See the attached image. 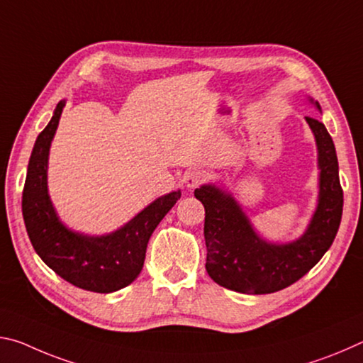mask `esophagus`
I'll use <instances>...</instances> for the list:
<instances>
[{
  "mask_svg": "<svg viewBox=\"0 0 363 363\" xmlns=\"http://www.w3.org/2000/svg\"><path fill=\"white\" fill-rule=\"evenodd\" d=\"M205 179H206V174L200 169H189V171H186V174H184V177H182L184 184H186L189 189L199 187Z\"/></svg>",
  "mask_w": 363,
  "mask_h": 363,
  "instance_id": "obj_1",
  "label": "esophagus"
}]
</instances>
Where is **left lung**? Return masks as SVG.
<instances>
[{"mask_svg": "<svg viewBox=\"0 0 363 363\" xmlns=\"http://www.w3.org/2000/svg\"><path fill=\"white\" fill-rule=\"evenodd\" d=\"M320 110L318 102H314ZM318 150V205L296 242L277 245L257 235L230 194L201 186L195 196L205 206L206 272L218 285L247 294L284 290L309 272L333 243L342 216V189L333 139L322 121L306 116Z\"/></svg>", "mask_w": 363, "mask_h": 363, "instance_id": "1", "label": "left lung"}]
</instances>
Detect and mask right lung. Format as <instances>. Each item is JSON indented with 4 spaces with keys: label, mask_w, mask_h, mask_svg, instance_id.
<instances>
[{
    "label": "right lung",
    "mask_w": 363,
    "mask_h": 363,
    "mask_svg": "<svg viewBox=\"0 0 363 363\" xmlns=\"http://www.w3.org/2000/svg\"><path fill=\"white\" fill-rule=\"evenodd\" d=\"M65 101L57 104L51 121L36 138L22 194V214L30 242L59 277L82 290L112 293L138 279L147 243L176 201L181 190L157 199L121 229L108 235L88 237L60 223L48 195V155Z\"/></svg>",
    "instance_id": "obj_1"
}]
</instances>
